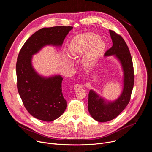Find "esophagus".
<instances>
[{"mask_svg":"<svg viewBox=\"0 0 152 152\" xmlns=\"http://www.w3.org/2000/svg\"><path fill=\"white\" fill-rule=\"evenodd\" d=\"M82 88V86L80 85V84H75V85L74 86V90L75 91H77L79 89H80Z\"/></svg>","mask_w":152,"mask_h":152,"instance_id":"obj_1","label":"esophagus"}]
</instances>
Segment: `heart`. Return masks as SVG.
I'll use <instances>...</instances> for the list:
<instances>
[{
	"instance_id": "obj_1",
	"label": "heart",
	"mask_w": 152,
	"mask_h": 152,
	"mask_svg": "<svg viewBox=\"0 0 152 152\" xmlns=\"http://www.w3.org/2000/svg\"><path fill=\"white\" fill-rule=\"evenodd\" d=\"M105 49V43L100 39V37L94 33L88 32L76 36L71 41L69 52L74 58L85 53L83 60L85 64H93L101 56ZM69 64L72 65L71 61Z\"/></svg>"
}]
</instances>
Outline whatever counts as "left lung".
I'll use <instances>...</instances> for the list:
<instances>
[{
    "label": "left lung",
    "instance_id": "left-lung-1",
    "mask_svg": "<svg viewBox=\"0 0 152 152\" xmlns=\"http://www.w3.org/2000/svg\"><path fill=\"white\" fill-rule=\"evenodd\" d=\"M110 34L113 45L104 56L115 55L120 61L124 72V88L120 97L113 102L100 97L93 90L88 94V110L91 117L97 121L106 122L116 118L126 107L131 99L134 84L133 62L129 49L123 37L112 30Z\"/></svg>",
    "mask_w": 152,
    "mask_h": 152
}]
</instances>
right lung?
<instances>
[{"mask_svg": "<svg viewBox=\"0 0 152 152\" xmlns=\"http://www.w3.org/2000/svg\"><path fill=\"white\" fill-rule=\"evenodd\" d=\"M72 26L42 28L29 37L21 48L16 64L17 86L29 113L45 121L59 118L66 110L67 102L62 92V77L39 76L31 64L32 56L46 45L61 46Z\"/></svg>", "mask_w": 152, "mask_h": 152, "instance_id": "obj_1", "label": "right lung"}]
</instances>
